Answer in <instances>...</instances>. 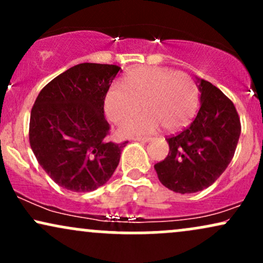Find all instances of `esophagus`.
Here are the masks:
<instances>
[{
	"mask_svg": "<svg viewBox=\"0 0 263 263\" xmlns=\"http://www.w3.org/2000/svg\"><path fill=\"white\" fill-rule=\"evenodd\" d=\"M135 141H140V142H148L151 140V137H135Z\"/></svg>",
	"mask_w": 263,
	"mask_h": 263,
	"instance_id": "obj_1",
	"label": "esophagus"
}]
</instances>
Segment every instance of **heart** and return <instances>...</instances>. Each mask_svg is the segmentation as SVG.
I'll list each match as a JSON object with an SVG mask.
<instances>
[{
  "mask_svg": "<svg viewBox=\"0 0 263 263\" xmlns=\"http://www.w3.org/2000/svg\"><path fill=\"white\" fill-rule=\"evenodd\" d=\"M146 111L120 129L123 136L148 134L162 126L177 132L192 122L199 107L195 81L184 71L161 66H138L122 79V87L112 86L105 95L104 110L114 123H122Z\"/></svg>",
  "mask_w": 263,
  "mask_h": 263,
  "instance_id": "1",
  "label": "heart"
}]
</instances>
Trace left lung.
I'll return each mask as SVG.
<instances>
[{
  "instance_id": "8db88e82",
  "label": "left lung",
  "mask_w": 263,
  "mask_h": 263,
  "mask_svg": "<svg viewBox=\"0 0 263 263\" xmlns=\"http://www.w3.org/2000/svg\"><path fill=\"white\" fill-rule=\"evenodd\" d=\"M200 108L186 128L167 137L170 153L155 164L163 185L180 194L200 192L224 173L241 134L232 101L209 81L200 79Z\"/></svg>"
}]
</instances>
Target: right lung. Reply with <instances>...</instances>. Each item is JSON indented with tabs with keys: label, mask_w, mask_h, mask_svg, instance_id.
<instances>
[{
	"label": "right lung",
	"mask_w": 263,
	"mask_h": 263,
	"mask_svg": "<svg viewBox=\"0 0 263 263\" xmlns=\"http://www.w3.org/2000/svg\"><path fill=\"white\" fill-rule=\"evenodd\" d=\"M121 68L83 63L39 92L31 111L29 143L42 168L59 186L92 192L114 174L127 141L107 140L105 95Z\"/></svg>",
	"instance_id": "right-lung-1"
}]
</instances>
